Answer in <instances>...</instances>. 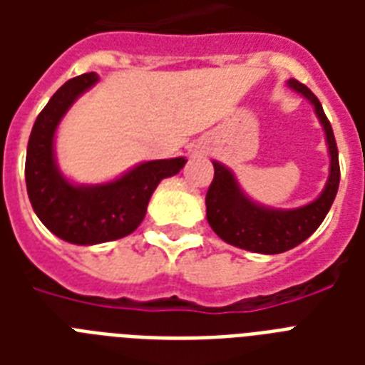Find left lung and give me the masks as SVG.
<instances>
[{"label": "left lung", "instance_id": "obj_1", "mask_svg": "<svg viewBox=\"0 0 365 365\" xmlns=\"http://www.w3.org/2000/svg\"><path fill=\"white\" fill-rule=\"evenodd\" d=\"M288 85L314 106L317 117L326 132L331 160H329V178L320 197L309 205L292 210L267 208L244 195L233 172L227 166H223L217 160L212 163L214 180L206 193V220L220 239L255 254H282L309 239L324 222L339 189V153H337L334 130L324 113L322 104L311 93V88H307L297 79H289Z\"/></svg>", "mask_w": 365, "mask_h": 365}]
</instances>
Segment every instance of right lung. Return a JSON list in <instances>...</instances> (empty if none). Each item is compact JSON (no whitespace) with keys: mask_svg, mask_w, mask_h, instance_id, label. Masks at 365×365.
<instances>
[{"mask_svg":"<svg viewBox=\"0 0 365 365\" xmlns=\"http://www.w3.org/2000/svg\"><path fill=\"white\" fill-rule=\"evenodd\" d=\"M96 83L94 71L66 81L37 115L26 151L31 208L51 233L81 246L110 242L136 231L160 180L178 174L187 163L185 157L148 160L98 185H77L64 178L54 159V134L71 104Z\"/></svg>","mask_w":365,"mask_h":365,"instance_id":"obj_1","label":"right lung"}]
</instances>
